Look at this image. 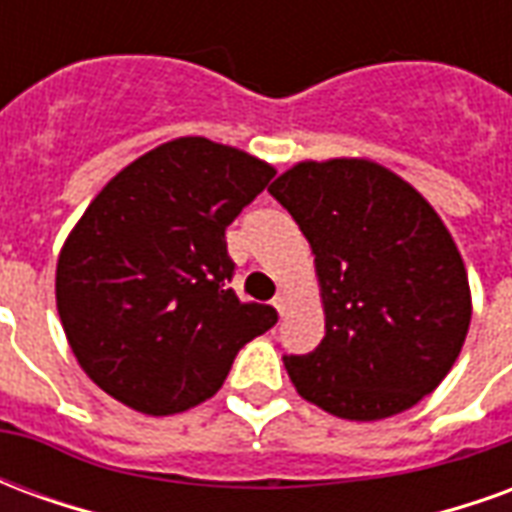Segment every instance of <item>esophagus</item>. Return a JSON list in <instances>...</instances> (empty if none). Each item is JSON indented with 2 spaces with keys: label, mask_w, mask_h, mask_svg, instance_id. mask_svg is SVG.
Here are the masks:
<instances>
[{
  "label": "esophagus",
  "mask_w": 512,
  "mask_h": 512,
  "mask_svg": "<svg viewBox=\"0 0 512 512\" xmlns=\"http://www.w3.org/2000/svg\"><path fill=\"white\" fill-rule=\"evenodd\" d=\"M288 304L290 299L285 296V293H277V296H274V307H277L279 315H285V312H288Z\"/></svg>",
  "instance_id": "obj_1"
}]
</instances>
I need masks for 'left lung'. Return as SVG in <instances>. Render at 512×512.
I'll list each match as a JSON object with an SVG mask.
<instances>
[{
	"instance_id": "1",
	"label": "left lung",
	"mask_w": 512,
	"mask_h": 512,
	"mask_svg": "<svg viewBox=\"0 0 512 512\" xmlns=\"http://www.w3.org/2000/svg\"><path fill=\"white\" fill-rule=\"evenodd\" d=\"M268 191L310 241L323 290L321 345L282 356L299 395L359 422L430 395L472 321L466 268L436 211L359 158L304 161Z\"/></svg>"
}]
</instances>
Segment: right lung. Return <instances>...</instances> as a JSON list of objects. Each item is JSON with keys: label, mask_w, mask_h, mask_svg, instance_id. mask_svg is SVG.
Segmentation results:
<instances>
[{"label": "right lung", "mask_w": 512, "mask_h": 512, "mask_svg": "<svg viewBox=\"0 0 512 512\" xmlns=\"http://www.w3.org/2000/svg\"><path fill=\"white\" fill-rule=\"evenodd\" d=\"M274 167L183 136L128 164L65 241L57 310L84 373L120 403L167 417L219 392L235 356L277 323L241 301L227 224Z\"/></svg>", "instance_id": "right-lung-1"}]
</instances>
